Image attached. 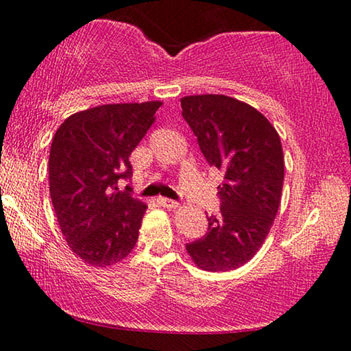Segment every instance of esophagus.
<instances>
[{
	"label": "esophagus",
	"mask_w": 351,
	"mask_h": 351,
	"mask_svg": "<svg viewBox=\"0 0 351 351\" xmlns=\"http://www.w3.org/2000/svg\"><path fill=\"white\" fill-rule=\"evenodd\" d=\"M156 201H158V204L162 206V208H167V209H174V208H177V206H179V203H176L174 199L165 198V196H158Z\"/></svg>",
	"instance_id": "34e87169"
}]
</instances>
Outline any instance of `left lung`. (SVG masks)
Listing matches in <instances>:
<instances>
[{
    "label": "left lung",
    "mask_w": 351,
    "mask_h": 351,
    "mask_svg": "<svg viewBox=\"0 0 351 351\" xmlns=\"http://www.w3.org/2000/svg\"><path fill=\"white\" fill-rule=\"evenodd\" d=\"M180 105L206 161L223 172L220 214L206 215L208 232L186 251L206 271L234 270L256 256L280 208V136L261 112L227 95H189Z\"/></svg>",
    "instance_id": "1"
}]
</instances>
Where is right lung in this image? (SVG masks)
<instances>
[{"instance_id": "1", "label": "right lung", "mask_w": 351, "mask_h": 351, "mask_svg": "<svg viewBox=\"0 0 351 351\" xmlns=\"http://www.w3.org/2000/svg\"><path fill=\"white\" fill-rule=\"evenodd\" d=\"M161 102L108 104L75 113L52 138L49 191L60 230L94 267L123 261L136 246L147 206L118 180L132 177L129 156Z\"/></svg>"}]
</instances>
